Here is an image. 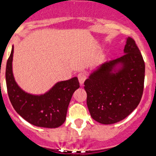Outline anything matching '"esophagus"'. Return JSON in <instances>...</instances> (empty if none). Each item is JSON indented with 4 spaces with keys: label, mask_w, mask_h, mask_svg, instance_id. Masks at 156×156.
<instances>
[{
    "label": "esophagus",
    "mask_w": 156,
    "mask_h": 156,
    "mask_svg": "<svg viewBox=\"0 0 156 156\" xmlns=\"http://www.w3.org/2000/svg\"><path fill=\"white\" fill-rule=\"evenodd\" d=\"M78 81H79V83L81 85H82L84 84V81L86 80V75L84 72H81L78 75Z\"/></svg>",
    "instance_id": "obj_1"
}]
</instances>
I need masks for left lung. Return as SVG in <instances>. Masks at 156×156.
Listing matches in <instances>:
<instances>
[{
	"label": "left lung",
	"instance_id": "1",
	"mask_svg": "<svg viewBox=\"0 0 156 156\" xmlns=\"http://www.w3.org/2000/svg\"><path fill=\"white\" fill-rule=\"evenodd\" d=\"M123 52V56L100 65L84 81L90 116L102 124L126 118L143 96L145 63L132 38L126 39Z\"/></svg>",
	"mask_w": 156,
	"mask_h": 156
}]
</instances>
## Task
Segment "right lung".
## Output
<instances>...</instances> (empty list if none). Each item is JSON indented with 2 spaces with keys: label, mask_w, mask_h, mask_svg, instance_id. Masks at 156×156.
<instances>
[{
  "label": "right lung",
  "mask_w": 156,
  "mask_h": 156,
  "mask_svg": "<svg viewBox=\"0 0 156 156\" xmlns=\"http://www.w3.org/2000/svg\"><path fill=\"white\" fill-rule=\"evenodd\" d=\"M13 56V46L7 62L6 83L9 99L16 113L36 126L57 128L62 125L72 94L80 87L78 78L58 81L43 94H31L22 90L15 81Z\"/></svg>",
  "instance_id": "1"
}]
</instances>
